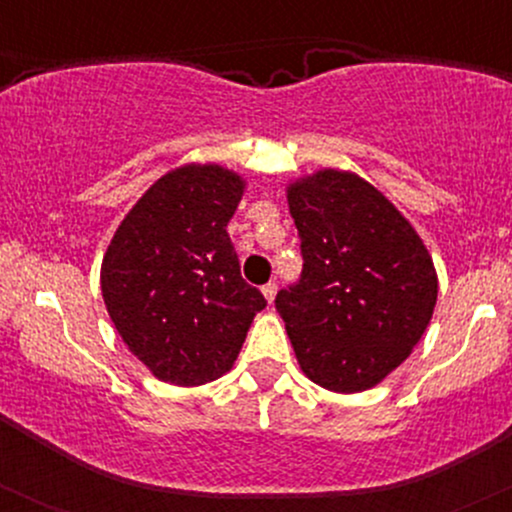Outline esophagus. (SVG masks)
Returning <instances> with one entry per match:
<instances>
[{
    "mask_svg": "<svg viewBox=\"0 0 512 512\" xmlns=\"http://www.w3.org/2000/svg\"><path fill=\"white\" fill-rule=\"evenodd\" d=\"M262 293H264V298H267V303H272L274 296H276V284H274V281H269V284H264V286H262Z\"/></svg>",
    "mask_w": 512,
    "mask_h": 512,
    "instance_id": "esophagus-1",
    "label": "esophagus"
}]
</instances>
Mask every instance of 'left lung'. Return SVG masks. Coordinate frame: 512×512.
<instances>
[{"instance_id": "1", "label": "left lung", "mask_w": 512, "mask_h": 512, "mask_svg": "<svg viewBox=\"0 0 512 512\" xmlns=\"http://www.w3.org/2000/svg\"><path fill=\"white\" fill-rule=\"evenodd\" d=\"M301 236L298 284L276 310L301 370L325 390H370L419 344L438 274L395 204L349 170L325 168L286 187Z\"/></svg>"}]
</instances>
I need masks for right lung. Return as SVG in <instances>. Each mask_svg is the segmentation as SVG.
I'll use <instances>...</instances> for the list:
<instances>
[{"label": "right lung", "instance_id": "right-lung-1", "mask_svg": "<svg viewBox=\"0 0 512 512\" xmlns=\"http://www.w3.org/2000/svg\"><path fill=\"white\" fill-rule=\"evenodd\" d=\"M245 180L216 163L158 178L117 226L101 264L105 308L158 380L204 385L231 370L267 305L228 238Z\"/></svg>", "mask_w": 512, "mask_h": 512}]
</instances>
